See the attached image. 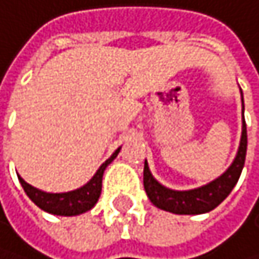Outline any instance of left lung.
Wrapping results in <instances>:
<instances>
[{
	"label": "left lung",
	"instance_id": "left-lung-1",
	"mask_svg": "<svg viewBox=\"0 0 259 259\" xmlns=\"http://www.w3.org/2000/svg\"><path fill=\"white\" fill-rule=\"evenodd\" d=\"M242 105H244V100H242ZM245 154H247V127H245L244 108H242V135H241L239 149H237V154L233 163L230 165V168L225 173L203 187L181 192V190L166 189L160 182L155 181L149 171L148 162H145L143 184H145L148 198L151 200L154 206H157L159 209H163V210H168V212H173V214L196 215V214L209 212V210L215 209L227 198L231 193L233 187L237 184V181H239V176L242 173V168L245 163Z\"/></svg>",
	"mask_w": 259,
	"mask_h": 259
}]
</instances>
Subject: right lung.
Instances as JSON below:
<instances>
[{"instance_id": "1", "label": "right lung", "mask_w": 259, "mask_h": 259, "mask_svg": "<svg viewBox=\"0 0 259 259\" xmlns=\"http://www.w3.org/2000/svg\"><path fill=\"white\" fill-rule=\"evenodd\" d=\"M119 149L121 148H118L108 160H105L100 165V168L97 169L90 182L84 184L83 187L77 190L64 192V193H47L29 186V184L25 182V179H22L20 176H18V181L22 184L26 195L31 198V201L36 206H39L42 210H45V212H50L55 215H78V214L86 212V210L93 209L94 204L97 203L100 192H102V178H104V171H105V168L116 159Z\"/></svg>"}]
</instances>
